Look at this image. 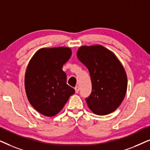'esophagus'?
I'll use <instances>...</instances> for the list:
<instances>
[{
	"mask_svg": "<svg viewBox=\"0 0 150 150\" xmlns=\"http://www.w3.org/2000/svg\"><path fill=\"white\" fill-rule=\"evenodd\" d=\"M74 89H75L76 93H78V92L79 91V86H76V87H74Z\"/></svg>",
	"mask_w": 150,
	"mask_h": 150,
	"instance_id": "obj_1",
	"label": "esophagus"
}]
</instances>
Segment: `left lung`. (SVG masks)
<instances>
[{"label":"left lung","instance_id":"1","mask_svg":"<svg viewBox=\"0 0 150 150\" xmlns=\"http://www.w3.org/2000/svg\"><path fill=\"white\" fill-rule=\"evenodd\" d=\"M76 54L91 77L92 91L86 98L90 110L98 115L113 112L124 100L128 85L122 63L111 51L101 45L81 46Z\"/></svg>","mask_w":150,"mask_h":150}]
</instances>
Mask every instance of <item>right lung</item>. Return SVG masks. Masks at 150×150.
<instances>
[{"label":"right lung","instance_id":"obj_1","mask_svg":"<svg viewBox=\"0 0 150 150\" xmlns=\"http://www.w3.org/2000/svg\"><path fill=\"white\" fill-rule=\"evenodd\" d=\"M71 55V49L67 47L42 48L28 63L24 79L26 96L33 107L45 116L60 112L74 93L62 69Z\"/></svg>","mask_w":150,"mask_h":150}]
</instances>
